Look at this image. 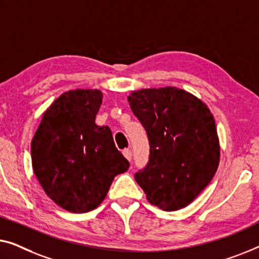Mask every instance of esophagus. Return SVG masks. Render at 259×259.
Here are the masks:
<instances>
[{
	"label": "esophagus",
	"instance_id": "esophagus-1",
	"mask_svg": "<svg viewBox=\"0 0 259 259\" xmlns=\"http://www.w3.org/2000/svg\"><path fill=\"white\" fill-rule=\"evenodd\" d=\"M123 155H124V157L128 159V161H131V157H133V154H131V150L130 149H124L123 150Z\"/></svg>",
	"mask_w": 259,
	"mask_h": 259
}]
</instances>
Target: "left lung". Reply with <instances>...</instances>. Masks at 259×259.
<instances>
[{
    "instance_id": "left-lung-1",
    "label": "left lung",
    "mask_w": 259,
    "mask_h": 259,
    "mask_svg": "<svg viewBox=\"0 0 259 259\" xmlns=\"http://www.w3.org/2000/svg\"><path fill=\"white\" fill-rule=\"evenodd\" d=\"M128 101L150 143L148 164L135 180L159 209L185 207L210 183L220 164L212 114L204 102L176 87L137 90Z\"/></svg>"
}]
</instances>
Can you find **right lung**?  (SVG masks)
Here are the masks:
<instances>
[{
  "instance_id": "1",
  "label": "right lung",
  "mask_w": 259,
  "mask_h": 259,
  "mask_svg": "<svg viewBox=\"0 0 259 259\" xmlns=\"http://www.w3.org/2000/svg\"><path fill=\"white\" fill-rule=\"evenodd\" d=\"M102 98L97 89L62 94L43 114L31 141L32 169L39 184L70 212L96 209L115 176L130 165L115 147L109 126L95 123Z\"/></svg>"
}]
</instances>
